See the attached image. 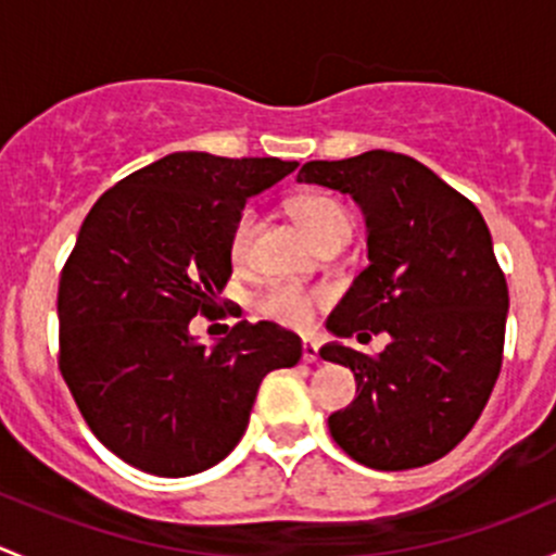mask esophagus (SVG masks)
Listing matches in <instances>:
<instances>
[{
  "label": "esophagus",
  "mask_w": 556,
  "mask_h": 556,
  "mask_svg": "<svg viewBox=\"0 0 556 556\" xmlns=\"http://www.w3.org/2000/svg\"><path fill=\"white\" fill-rule=\"evenodd\" d=\"M319 361V344L312 339H304V363H317Z\"/></svg>",
  "instance_id": "1"
}]
</instances>
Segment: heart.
<instances>
[{"mask_svg": "<svg viewBox=\"0 0 556 556\" xmlns=\"http://www.w3.org/2000/svg\"><path fill=\"white\" fill-rule=\"evenodd\" d=\"M295 217L304 226V231L314 239V244L323 242L325 237L336 231H344V228H352V217L350 212L344 210L341 201H336L333 195L325 193H309L301 195L299 201L293 204ZM257 228V215L255 210H244L242 215L237 217L231 231V261L237 266L250 257V247H252V237H255ZM319 301L323 295L317 290L304 288V285L295 282H274L268 285L263 293H257L255 299V312L261 317L271 319V323L288 325V328H306V325L314 319V312H317Z\"/></svg>", "mask_w": 556, "mask_h": 556, "instance_id": "b5f03b06", "label": "heart"}]
</instances>
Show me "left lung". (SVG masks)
<instances>
[{
    "label": "left lung",
    "mask_w": 556,
    "mask_h": 556,
    "mask_svg": "<svg viewBox=\"0 0 556 556\" xmlns=\"http://www.w3.org/2000/svg\"><path fill=\"white\" fill-rule=\"evenodd\" d=\"M299 182L350 193L368 228V266L328 317L330 333H387L379 357L325 344L357 397L330 414L336 444L377 470L435 463L468 435L503 363L508 285L481 212L401 153L309 161Z\"/></svg>",
    "instance_id": "obj_1"
}]
</instances>
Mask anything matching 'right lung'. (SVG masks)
<instances>
[{"label":"right lung","instance_id":"add662e5","mask_svg":"<svg viewBox=\"0 0 556 556\" xmlns=\"http://www.w3.org/2000/svg\"><path fill=\"white\" fill-rule=\"evenodd\" d=\"M295 161L172 153L99 195L59 282V368L99 441L166 479L220 463L250 422L263 377L301 361L274 323L190 336L231 279V231L250 195Z\"/></svg>","mask_w":556,"mask_h":556}]
</instances>
